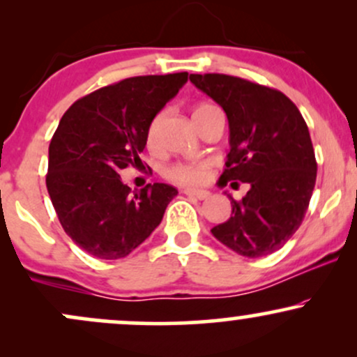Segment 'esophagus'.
<instances>
[{"mask_svg": "<svg viewBox=\"0 0 357 357\" xmlns=\"http://www.w3.org/2000/svg\"><path fill=\"white\" fill-rule=\"evenodd\" d=\"M183 192L186 196H191V198H196V199H208V198H210V192L203 191V190H190V188H188V190H184Z\"/></svg>", "mask_w": 357, "mask_h": 357, "instance_id": "34e87169", "label": "esophagus"}]
</instances>
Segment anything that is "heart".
I'll use <instances>...</instances> for the list:
<instances>
[{
	"instance_id": "b5f03b06",
	"label": "heart",
	"mask_w": 357,
	"mask_h": 357,
	"mask_svg": "<svg viewBox=\"0 0 357 357\" xmlns=\"http://www.w3.org/2000/svg\"><path fill=\"white\" fill-rule=\"evenodd\" d=\"M204 107H210V105H199L196 110L204 109ZM158 124H159V119H154V121L151 122L149 130H147V141L149 142L154 141ZM208 173H210V165H208V162H178V165L167 167L165 174L167 179H171V181L174 183L198 184L208 178Z\"/></svg>"
}]
</instances>
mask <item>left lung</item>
Returning <instances> with one entry per match:
<instances>
[{
	"label": "left lung",
	"instance_id": "8db88e82",
	"mask_svg": "<svg viewBox=\"0 0 357 357\" xmlns=\"http://www.w3.org/2000/svg\"><path fill=\"white\" fill-rule=\"evenodd\" d=\"M190 80L228 117L230 153L218 184H250L240 202L228 196L231 216L211 228L213 236L238 255H270L298 230L315 186L304 117L289 97L255 82L223 73H192Z\"/></svg>",
	"mask_w": 357,
	"mask_h": 357
}]
</instances>
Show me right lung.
<instances>
[{"label": "right lung", "instance_id": "right-lung-1", "mask_svg": "<svg viewBox=\"0 0 357 357\" xmlns=\"http://www.w3.org/2000/svg\"><path fill=\"white\" fill-rule=\"evenodd\" d=\"M188 82V72L130 77L73 102L48 147L47 190L65 233L102 260L127 257L161 223L178 190L130 192L121 169L137 166L151 122Z\"/></svg>", "mask_w": 357, "mask_h": 357}]
</instances>
